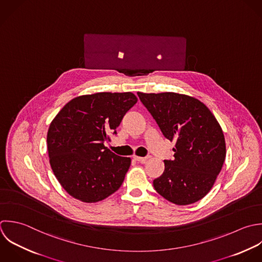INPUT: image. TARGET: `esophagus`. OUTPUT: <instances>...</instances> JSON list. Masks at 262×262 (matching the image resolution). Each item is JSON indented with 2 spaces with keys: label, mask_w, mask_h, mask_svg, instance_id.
Instances as JSON below:
<instances>
[{
  "label": "esophagus",
  "mask_w": 262,
  "mask_h": 262,
  "mask_svg": "<svg viewBox=\"0 0 262 262\" xmlns=\"http://www.w3.org/2000/svg\"><path fill=\"white\" fill-rule=\"evenodd\" d=\"M136 161H139V162H146L147 161V157H140V156H137V155H135L134 157H133Z\"/></svg>",
  "instance_id": "esophagus-1"
}]
</instances>
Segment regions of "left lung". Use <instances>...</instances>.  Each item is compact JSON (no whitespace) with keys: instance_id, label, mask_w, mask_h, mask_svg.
Instances as JSON below:
<instances>
[{"instance_id":"8db88e82","label":"left lung","mask_w":262,"mask_h":262,"mask_svg":"<svg viewBox=\"0 0 262 262\" xmlns=\"http://www.w3.org/2000/svg\"><path fill=\"white\" fill-rule=\"evenodd\" d=\"M163 136L176 142L172 160H164L154 189L177 205L204 198L213 187L226 159V141L215 116L198 99L172 92H138Z\"/></svg>"}]
</instances>
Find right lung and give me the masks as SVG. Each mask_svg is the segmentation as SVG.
Listing matches in <instances>:
<instances>
[{
  "label": "right lung",
  "instance_id": "add662e5",
  "mask_svg": "<svg viewBox=\"0 0 262 262\" xmlns=\"http://www.w3.org/2000/svg\"><path fill=\"white\" fill-rule=\"evenodd\" d=\"M137 101L130 92L83 95L69 101L52 120L47 135L50 164L74 199L99 202L122 185L132 160L114 154L104 142L116 134Z\"/></svg>",
  "mask_w": 262,
  "mask_h": 262
}]
</instances>
